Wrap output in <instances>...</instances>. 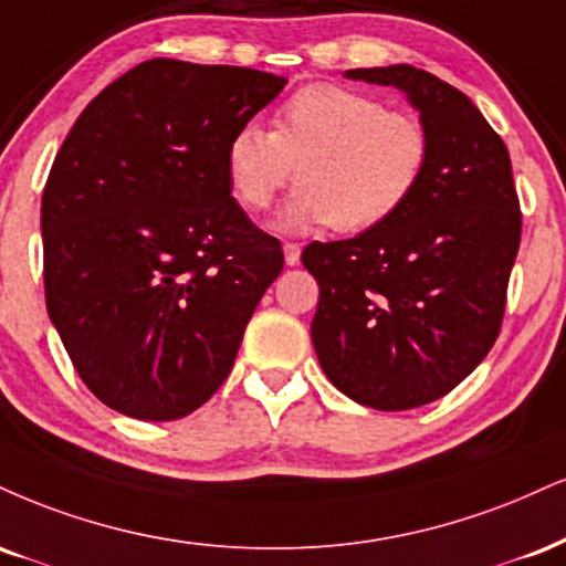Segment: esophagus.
Listing matches in <instances>:
<instances>
[{"mask_svg":"<svg viewBox=\"0 0 566 566\" xmlns=\"http://www.w3.org/2000/svg\"><path fill=\"white\" fill-rule=\"evenodd\" d=\"M284 263L287 265L301 263V244H295V242L284 244Z\"/></svg>","mask_w":566,"mask_h":566,"instance_id":"obj_1","label":"esophagus"}]
</instances>
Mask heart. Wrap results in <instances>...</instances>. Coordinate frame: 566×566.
<instances>
[{
  "label": "heart",
  "mask_w": 566,
  "mask_h": 566,
  "mask_svg": "<svg viewBox=\"0 0 566 566\" xmlns=\"http://www.w3.org/2000/svg\"><path fill=\"white\" fill-rule=\"evenodd\" d=\"M227 179L244 210H265L297 166L301 187L279 210L284 234L382 227L419 189L430 163L421 120L387 111L377 97L313 84L279 107L274 132L242 124L227 142Z\"/></svg>",
  "instance_id": "obj_1"
}]
</instances>
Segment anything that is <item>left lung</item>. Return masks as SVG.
<instances>
[{
	"instance_id": "8db88e82",
	"label": "left lung",
	"mask_w": 566,
	"mask_h": 566,
	"mask_svg": "<svg viewBox=\"0 0 566 566\" xmlns=\"http://www.w3.org/2000/svg\"><path fill=\"white\" fill-rule=\"evenodd\" d=\"M345 78L406 94L430 163L398 216L353 240L311 242V339L329 382L360 406L408 411L451 392L499 337L522 216L512 160L474 102L413 65Z\"/></svg>"
}]
</instances>
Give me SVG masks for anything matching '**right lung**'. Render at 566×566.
Here are the masks:
<instances>
[{
    "instance_id": "1",
    "label": "right lung",
    "mask_w": 566,
    "mask_h": 566,
    "mask_svg": "<svg viewBox=\"0 0 566 566\" xmlns=\"http://www.w3.org/2000/svg\"><path fill=\"white\" fill-rule=\"evenodd\" d=\"M274 73L147 60L84 107L42 195L46 313L78 377L145 421L192 413L284 265L231 197L227 142Z\"/></svg>"
}]
</instances>
